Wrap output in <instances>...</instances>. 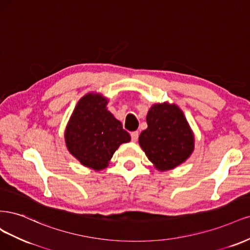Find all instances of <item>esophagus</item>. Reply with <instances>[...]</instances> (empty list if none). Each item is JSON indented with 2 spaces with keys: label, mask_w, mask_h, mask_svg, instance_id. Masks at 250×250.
I'll use <instances>...</instances> for the list:
<instances>
[{
  "label": "esophagus",
  "mask_w": 250,
  "mask_h": 250,
  "mask_svg": "<svg viewBox=\"0 0 250 250\" xmlns=\"http://www.w3.org/2000/svg\"><path fill=\"white\" fill-rule=\"evenodd\" d=\"M138 137H139V133L137 131L131 133V139H132L133 142H136L137 140H138Z\"/></svg>",
  "instance_id": "1"
}]
</instances>
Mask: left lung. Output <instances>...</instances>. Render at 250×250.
I'll return each instance as SVG.
<instances>
[{
    "instance_id": "1",
    "label": "left lung",
    "mask_w": 250,
    "mask_h": 250,
    "mask_svg": "<svg viewBox=\"0 0 250 250\" xmlns=\"http://www.w3.org/2000/svg\"><path fill=\"white\" fill-rule=\"evenodd\" d=\"M146 122L139 144L159 170L172 169L189 158L194 149V137L179 107L156 104L148 111Z\"/></svg>"
}]
</instances>
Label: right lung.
Masks as SVG:
<instances>
[{"instance_id": "right-lung-1", "label": "right lung", "mask_w": 250, "mask_h": 250, "mask_svg": "<svg viewBox=\"0 0 250 250\" xmlns=\"http://www.w3.org/2000/svg\"><path fill=\"white\" fill-rule=\"evenodd\" d=\"M106 104L107 100L101 95H85L78 103L65 130L70 154L94 170L107 167L120 144L131 140Z\"/></svg>"}]
</instances>
